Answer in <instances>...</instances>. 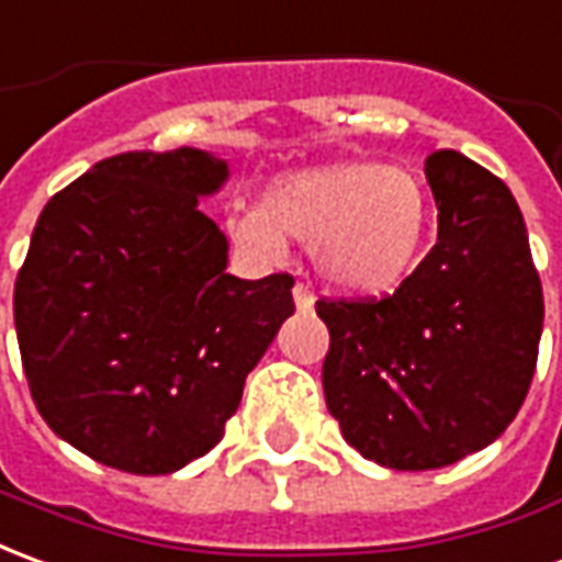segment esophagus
Listing matches in <instances>:
<instances>
[{"label": "esophagus", "mask_w": 562, "mask_h": 562, "mask_svg": "<svg viewBox=\"0 0 562 562\" xmlns=\"http://www.w3.org/2000/svg\"><path fill=\"white\" fill-rule=\"evenodd\" d=\"M293 302H296V308H300V312H312L314 290L308 288V284H296V288H293Z\"/></svg>", "instance_id": "obj_1"}]
</instances>
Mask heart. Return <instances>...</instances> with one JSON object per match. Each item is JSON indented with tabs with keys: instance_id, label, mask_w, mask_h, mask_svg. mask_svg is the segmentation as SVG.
Masks as SVG:
<instances>
[{
	"instance_id": "b5f03b06",
	"label": "heart",
	"mask_w": 562,
	"mask_h": 562,
	"mask_svg": "<svg viewBox=\"0 0 562 562\" xmlns=\"http://www.w3.org/2000/svg\"><path fill=\"white\" fill-rule=\"evenodd\" d=\"M429 202L415 172L375 160L326 162L274 178L262 209L236 211L229 233L274 260L288 238L312 245L317 272L348 293H384L415 266Z\"/></svg>"
}]
</instances>
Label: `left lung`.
<instances>
[{
    "instance_id": "1",
    "label": "left lung",
    "mask_w": 562,
    "mask_h": 562,
    "mask_svg": "<svg viewBox=\"0 0 562 562\" xmlns=\"http://www.w3.org/2000/svg\"><path fill=\"white\" fill-rule=\"evenodd\" d=\"M439 238L387 300H321L324 396L345 441L400 472L487 448L527 400L542 281L512 190L457 150L427 157Z\"/></svg>"
}]
</instances>
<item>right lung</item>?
<instances>
[{
  "instance_id": "obj_1",
  "label": "right lung",
  "mask_w": 562,
  "mask_h": 562,
  "mask_svg": "<svg viewBox=\"0 0 562 562\" xmlns=\"http://www.w3.org/2000/svg\"><path fill=\"white\" fill-rule=\"evenodd\" d=\"M229 178L199 147L97 162L38 217L14 326L38 415L97 463L169 475L209 453L293 314V278L241 281L199 196Z\"/></svg>"
}]
</instances>
